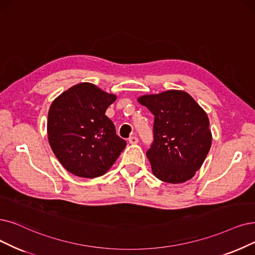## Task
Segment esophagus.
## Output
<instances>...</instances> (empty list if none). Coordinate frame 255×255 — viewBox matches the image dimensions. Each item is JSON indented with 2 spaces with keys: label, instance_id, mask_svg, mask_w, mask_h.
I'll return each mask as SVG.
<instances>
[{
  "label": "esophagus",
  "instance_id": "esophagus-1",
  "mask_svg": "<svg viewBox=\"0 0 255 255\" xmlns=\"http://www.w3.org/2000/svg\"><path fill=\"white\" fill-rule=\"evenodd\" d=\"M138 138L136 137V136H130L129 138H128V142L130 144H136V143H138Z\"/></svg>",
  "mask_w": 255,
  "mask_h": 255
}]
</instances>
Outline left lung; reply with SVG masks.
<instances>
[{"label":"left lung","instance_id":"obj_1","mask_svg":"<svg viewBox=\"0 0 255 255\" xmlns=\"http://www.w3.org/2000/svg\"><path fill=\"white\" fill-rule=\"evenodd\" d=\"M138 103L155 116L154 142L146 151L152 174L172 184L190 180L211 146L205 111L188 93L178 90L143 95Z\"/></svg>","mask_w":255,"mask_h":255}]
</instances>
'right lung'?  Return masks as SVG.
<instances>
[{"label":"right lung","mask_w":255,"mask_h":255,"mask_svg":"<svg viewBox=\"0 0 255 255\" xmlns=\"http://www.w3.org/2000/svg\"><path fill=\"white\" fill-rule=\"evenodd\" d=\"M116 100L93 84L81 83L51 105L47 131L51 148L62 165L81 178L105 175L127 142L116 134L106 111Z\"/></svg>","instance_id":"add662e5"}]
</instances>
